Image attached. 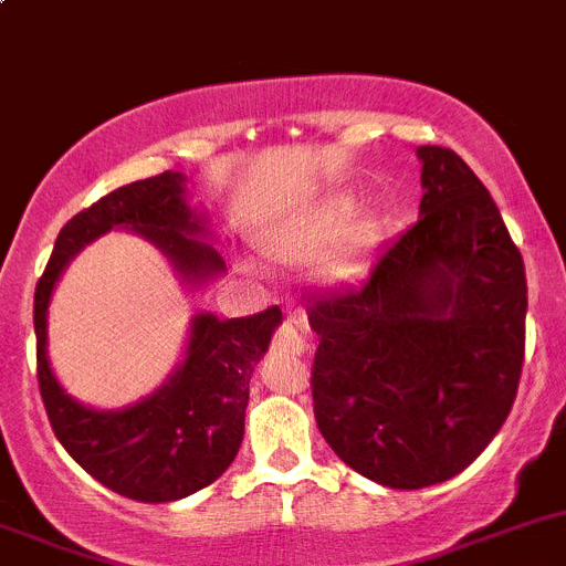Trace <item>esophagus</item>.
Wrapping results in <instances>:
<instances>
[{"mask_svg": "<svg viewBox=\"0 0 566 566\" xmlns=\"http://www.w3.org/2000/svg\"><path fill=\"white\" fill-rule=\"evenodd\" d=\"M304 347H306V339L301 336L298 323H295L293 317H284L282 325L276 328V334H273V350L287 353V356H298Z\"/></svg>", "mask_w": 566, "mask_h": 566, "instance_id": "obj_1", "label": "esophagus"}]
</instances>
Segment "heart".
<instances>
[{
	"label": "heart",
	"mask_w": 566,
	"mask_h": 566,
	"mask_svg": "<svg viewBox=\"0 0 566 566\" xmlns=\"http://www.w3.org/2000/svg\"><path fill=\"white\" fill-rule=\"evenodd\" d=\"M350 210V199H331V202L319 205V208L312 210L304 219L271 230V235H268V249L276 256H284V260H304V256H312L315 251L328 247V243L339 235ZM380 238H384V221H358V224L347 232V254H361V251L373 249Z\"/></svg>",
	"instance_id": "1"
}]
</instances>
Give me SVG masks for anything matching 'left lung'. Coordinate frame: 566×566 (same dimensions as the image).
<instances>
[{"label":"left lung","instance_id":"1","mask_svg":"<svg viewBox=\"0 0 566 566\" xmlns=\"http://www.w3.org/2000/svg\"><path fill=\"white\" fill-rule=\"evenodd\" d=\"M419 158V221L358 287L306 306L319 432L394 490L447 482L484 452L526 353V268L493 197L449 147Z\"/></svg>","mask_w":566,"mask_h":566}]
</instances>
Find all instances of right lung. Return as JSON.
<instances>
[{"label": "right lung", "mask_w": 566, "mask_h": 566, "mask_svg": "<svg viewBox=\"0 0 566 566\" xmlns=\"http://www.w3.org/2000/svg\"><path fill=\"white\" fill-rule=\"evenodd\" d=\"M180 180V175L161 172L114 188L78 210L60 230L35 287L38 386L51 430L90 476L142 504L186 499L230 468L243 441L251 373L282 312L271 306L238 319L197 315L188 356L175 378L145 402L104 413L73 402L51 375L45 310L67 260L112 227H130L150 238L191 282L224 271L219 251L193 238L202 221L186 208Z\"/></svg>", "instance_id": "add662e5"}]
</instances>
